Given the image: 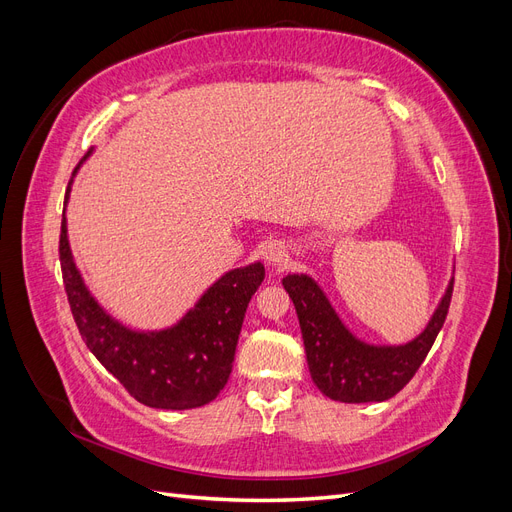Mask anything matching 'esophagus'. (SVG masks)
I'll return each mask as SVG.
<instances>
[{
	"label": "esophagus",
	"instance_id": "esophagus-1",
	"mask_svg": "<svg viewBox=\"0 0 512 512\" xmlns=\"http://www.w3.org/2000/svg\"><path fill=\"white\" fill-rule=\"evenodd\" d=\"M265 262H267L269 267H275V269L284 267L286 262H288L286 247H284L280 241H271V243L265 247Z\"/></svg>",
	"mask_w": 512,
	"mask_h": 512
}]
</instances>
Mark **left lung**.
I'll list each match as a JSON object with an SVG mask.
<instances>
[{"label": "left lung", "mask_w": 512, "mask_h": 512, "mask_svg": "<svg viewBox=\"0 0 512 512\" xmlns=\"http://www.w3.org/2000/svg\"><path fill=\"white\" fill-rule=\"evenodd\" d=\"M282 284L297 309L314 384L344 404L386 401L404 389L436 342L453 294L451 277L425 329L410 342L369 344L346 327L312 275L288 273Z\"/></svg>", "instance_id": "8db88e82"}]
</instances>
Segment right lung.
<instances>
[{
  "label": "right lung",
  "instance_id": "1",
  "mask_svg": "<svg viewBox=\"0 0 512 512\" xmlns=\"http://www.w3.org/2000/svg\"><path fill=\"white\" fill-rule=\"evenodd\" d=\"M89 153L74 168L66 205L74 175ZM59 260L83 342L136 401L160 410H190L218 397L232 371L247 303L265 280L260 260L226 271L175 324L158 331L119 322L89 292L70 250L66 207Z\"/></svg>",
  "mask_w": 512,
  "mask_h": 512
}]
</instances>
